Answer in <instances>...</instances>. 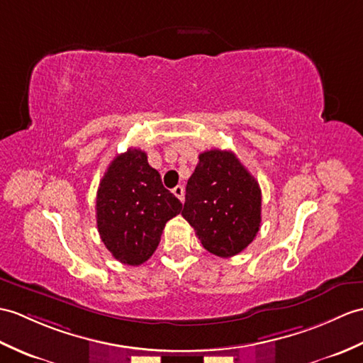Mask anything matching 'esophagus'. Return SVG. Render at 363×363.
Returning <instances> with one entry per match:
<instances>
[{"label": "esophagus", "instance_id": "34e87169", "mask_svg": "<svg viewBox=\"0 0 363 363\" xmlns=\"http://www.w3.org/2000/svg\"><path fill=\"white\" fill-rule=\"evenodd\" d=\"M173 193H174V196L178 198L181 202L184 201V196H185V190H184L182 185H176V187L173 189Z\"/></svg>", "mask_w": 363, "mask_h": 363}]
</instances>
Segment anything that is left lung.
<instances>
[{
	"label": "left lung",
	"mask_w": 363,
	"mask_h": 363,
	"mask_svg": "<svg viewBox=\"0 0 363 363\" xmlns=\"http://www.w3.org/2000/svg\"><path fill=\"white\" fill-rule=\"evenodd\" d=\"M182 216L210 254L237 255L259 230V185L232 151H204L185 187Z\"/></svg>",
	"instance_id": "left-lung-1"
}]
</instances>
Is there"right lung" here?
<instances>
[{"label": "right lung", "instance_id": "right-lung-1", "mask_svg": "<svg viewBox=\"0 0 363 363\" xmlns=\"http://www.w3.org/2000/svg\"><path fill=\"white\" fill-rule=\"evenodd\" d=\"M181 208L145 151L130 148L114 157L99 184L97 229L116 259L139 266L155 254L167 221Z\"/></svg>", "mask_w": 363, "mask_h": 363}]
</instances>
